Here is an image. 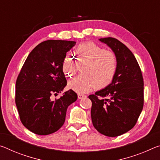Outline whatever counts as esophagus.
I'll return each mask as SVG.
<instances>
[{"label":"esophagus","mask_w":160,"mask_h":160,"mask_svg":"<svg viewBox=\"0 0 160 160\" xmlns=\"http://www.w3.org/2000/svg\"><path fill=\"white\" fill-rule=\"evenodd\" d=\"M78 99H82L84 98H86V95H82V94H78Z\"/></svg>","instance_id":"obj_1"}]
</instances>
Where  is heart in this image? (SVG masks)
Wrapping results in <instances>:
<instances>
[{"label":"heart","mask_w":160,"mask_h":160,"mask_svg":"<svg viewBox=\"0 0 160 160\" xmlns=\"http://www.w3.org/2000/svg\"><path fill=\"white\" fill-rule=\"evenodd\" d=\"M78 62H88L82 72L70 80L68 87L78 93L90 92L95 87L102 89L110 85L115 77L118 61L115 52L105 50L94 42H85L75 48ZM65 75L72 78L78 70V62L70 53L65 55L62 62Z\"/></svg>","instance_id":"1"}]
</instances>
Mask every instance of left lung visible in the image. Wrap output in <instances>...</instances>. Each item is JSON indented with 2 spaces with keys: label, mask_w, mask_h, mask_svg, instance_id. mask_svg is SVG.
Masks as SVG:
<instances>
[{
  "label": "left lung",
  "mask_w": 160,
  "mask_h": 160,
  "mask_svg": "<svg viewBox=\"0 0 160 160\" xmlns=\"http://www.w3.org/2000/svg\"><path fill=\"white\" fill-rule=\"evenodd\" d=\"M118 58L115 77L110 85L90 95L91 118L99 132L117 137L134 128L144 105V82L135 55L114 38L99 39Z\"/></svg>",
  "instance_id": "left-lung-1"
}]
</instances>
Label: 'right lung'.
Listing matches in <instances>:
<instances>
[{"instance_id":"right-lung-1","label":"right lung","mask_w":160,"mask_h":160,"mask_svg":"<svg viewBox=\"0 0 160 160\" xmlns=\"http://www.w3.org/2000/svg\"><path fill=\"white\" fill-rule=\"evenodd\" d=\"M75 41L49 40L30 52L18 76L16 104L22 123L36 135H47L63 125L68 106L78 99L69 90L59 99L52 95L61 92L67 85L62 62Z\"/></svg>"}]
</instances>
